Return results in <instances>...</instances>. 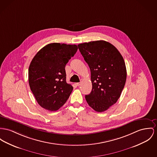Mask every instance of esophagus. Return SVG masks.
Masks as SVG:
<instances>
[{
  "mask_svg": "<svg viewBox=\"0 0 157 157\" xmlns=\"http://www.w3.org/2000/svg\"><path fill=\"white\" fill-rule=\"evenodd\" d=\"M80 83H75V85H76V86H80Z\"/></svg>",
  "mask_w": 157,
  "mask_h": 157,
  "instance_id": "1",
  "label": "esophagus"
}]
</instances>
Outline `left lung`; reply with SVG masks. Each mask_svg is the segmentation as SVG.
Masks as SVG:
<instances>
[{
  "mask_svg": "<svg viewBox=\"0 0 157 157\" xmlns=\"http://www.w3.org/2000/svg\"><path fill=\"white\" fill-rule=\"evenodd\" d=\"M91 73L92 90L85 96L89 105L101 113L115 104L125 85L124 59L114 45L104 40L78 44Z\"/></svg>",
  "mask_w": 157,
  "mask_h": 157,
  "instance_id": "obj_1",
  "label": "left lung"
}]
</instances>
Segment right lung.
<instances>
[{"label": "right lung", "instance_id": "1", "mask_svg": "<svg viewBox=\"0 0 157 157\" xmlns=\"http://www.w3.org/2000/svg\"><path fill=\"white\" fill-rule=\"evenodd\" d=\"M75 44L52 43L34 56L29 69V83L37 103L55 111L66 102L73 87L66 82L65 67L77 51Z\"/></svg>", "mask_w": 157, "mask_h": 157}]
</instances>
